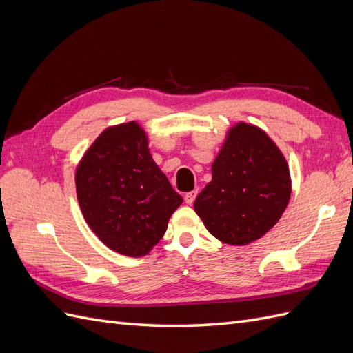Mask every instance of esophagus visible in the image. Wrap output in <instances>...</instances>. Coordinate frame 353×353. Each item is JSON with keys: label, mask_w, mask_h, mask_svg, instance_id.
<instances>
[{"label": "esophagus", "mask_w": 353, "mask_h": 353, "mask_svg": "<svg viewBox=\"0 0 353 353\" xmlns=\"http://www.w3.org/2000/svg\"><path fill=\"white\" fill-rule=\"evenodd\" d=\"M196 196H197V190H193V191H190V193H187L184 196V200H185L187 205H193L194 200H196Z\"/></svg>", "instance_id": "obj_1"}]
</instances>
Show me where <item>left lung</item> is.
<instances>
[{"mask_svg": "<svg viewBox=\"0 0 353 353\" xmlns=\"http://www.w3.org/2000/svg\"><path fill=\"white\" fill-rule=\"evenodd\" d=\"M290 194V170L280 148L261 128L239 122L212 163V181L194 210L213 237L245 245L279 222Z\"/></svg>", "mask_w": 353, "mask_h": 353, "instance_id": "1", "label": "left lung"}]
</instances>
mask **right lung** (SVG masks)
Listing matches in <instances>:
<instances>
[{"mask_svg": "<svg viewBox=\"0 0 353 353\" xmlns=\"http://www.w3.org/2000/svg\"><path fill=\"white\" fill-rule=\"evenodd\" d=\"M82 215L109 249L140 258L163 237L183 203L148 152L137 122L104 130L85 152L74 175Z\"/></svg>", "mask_w": 353, "mask_h": 353, "instance_id": "1", "label": "right lung"}]
</instances>
